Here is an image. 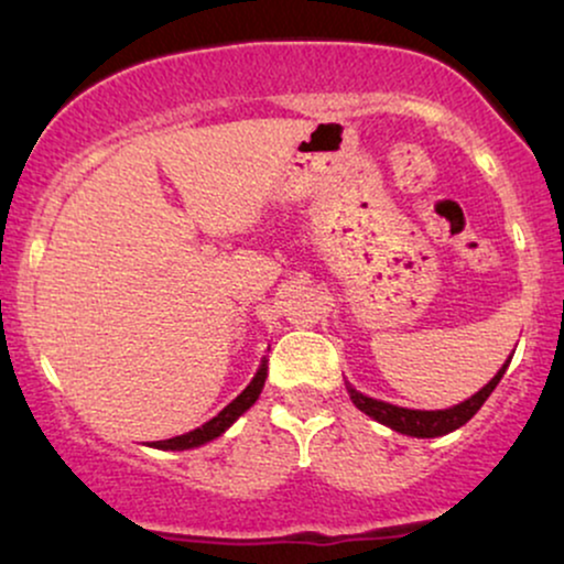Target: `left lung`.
<instances>
[{
	"instance_id": "8db88e82",
	"label": "left lung",
	"mask_w": 564,
	"mask_h": 564,
	"mask_svg": "<svg viewBox=\"0 0 564 564\" xmlns=\"http://www.w3.org/2000/svg\"><path fill=\"white\" fill-rule=\"evenodd\" d=\"M507 366H509V360L501 366V371H498L480 392L471 394V398L464 400V403L445 408V411H411V408H398L390 403H381V400L366 398V394L352 390V387H347V390H349V398H352V403L358 405L360 411L368 413L371 419H377V422H381L384 426H390V430L400 432V435L440 437V435H448V432H453V430H458V426H464L477 411H480L485 400L490 398V392H494L498 381H501Z\"/></svg>"
}]
</instances>
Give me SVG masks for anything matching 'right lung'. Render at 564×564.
<instances>
[{
  "label": "right lung",
  "instance_id": "add662e5",
  "mask_svg": "<svg viewBox=\"0 0 564 564\" xmlns=\"http://www.w3.org/2000/svg\"><path fill=\"white\" fill-rule=\"evenodd\" d=\"M264 379H268V360H262L260 371H257V377L251 379V384L246 387V390L238 394V398L232 400L230 405H225L223 411H219L217 416L212 419V422L200 424L198 430L185 432V435H180V437L156 440V443H151V445H153V448H161V451H185V448H198V445H204V443H209V440L219 437L232 422H236L238 416H241L246 408H251L257 403V398H260V392L264 387Z\"/></svg>",
  "mask_w": 564,
  "mask_h": 564
}]
</instances>
